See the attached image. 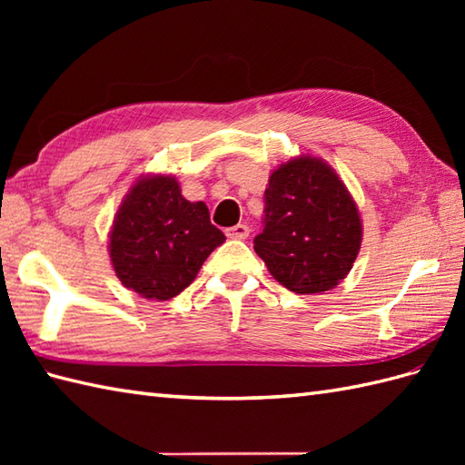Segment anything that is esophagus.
I'll return each instance as SVG.
<instances>
[{"instance_id": "34e87169", "label": "esophagus", "mask_w": 465, "mask_h": 465, "mask_svg": "<svg viewBox=\"0 0 465 465\" xmlns=\"http://www.w3.org/2000/svg\"><path fill=\"white\" fill-rule=\"evenodd\" d=\"M225 235H227V238H232V240H245L250 235V227L243 225V223H238L233 227H227Z\"/></svg>"}]
</instances>
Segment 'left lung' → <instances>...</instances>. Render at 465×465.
Here are the masks:
<instances>
[{
  "instance_id": "obj_1",
  "label": "left lung",
  "mask_w": 465,
  "mask_h": 465,
  "mask_svg": "<svg viewBox=\"0 0 465 465\" xmlns=\"http://www.w3.org/2000/svg\"><path fill=\"white\" fill-rule=\"evenodd\" d=\"M263 230L253 250L283 288L333 290L358 258L361 217L340 175L320 157L282 163L265 190Z\"/></svg>"
}]
</instances>
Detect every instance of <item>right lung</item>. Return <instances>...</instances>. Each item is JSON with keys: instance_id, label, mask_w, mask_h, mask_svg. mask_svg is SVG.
<instances>
[{"instance_id": "1", "label": "right lung", "mask_w": 465, "mask_h": 465, "mask_svg": "<svg viewBox=\"0 0 465 465\" xmlns=\"http://www.w3.org/2000/svg\"><path fill=\"white\" fill-rule=\"evenodd\" d=\"M222 230L203 202H187L172 175L140 177L114 217L112 265L127 290L147 300H172L190 285L217 245Z\"/></svg>"}]
</instances>
